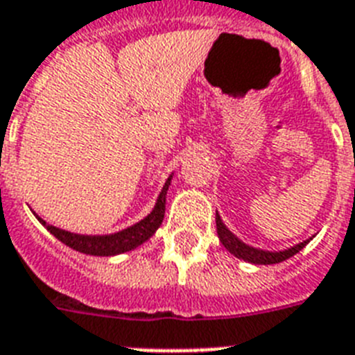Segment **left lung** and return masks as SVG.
I'll use <instances>...</instances> for the list:
<instances>
[{
  "label": "left lung",
  "mask_w": 355,
  "mask_h": 355,
  "mask_svg": "<svg viewBox=\"0 0 355 355\" xmlns=\"http://www.w3.org/2000/svg\"><path fill=\"white\" fill-rule=\"evenodd\" d=\"M215 220H217V233L223 246L237 259H243V261L252 262V264H277V262L286 261V259L293 257L295 253L301 252L302 248L312 241V239H308V241H302V243L288 248V250H281V252H268V250L250 246V244L243 243L237 235H233V233L226 227V224L223 223V218H220L218 213L215 215Z\"/></svg>",
  "instance_id": "left-lung-1"
}]
</instances>
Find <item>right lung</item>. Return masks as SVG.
Listing matches in <instances>:
<instances>
[{"label":"right lung","instance_id":"1","mask_svg":"<svg viewBox=\"0 0 355 355\" xmlns=\"http://www.w3.org/2000/svg\"><path fill=\"white\" fill-rule=\"evenodd\" d=\"M173 175L164 184L162 191L158 195L155 207L151 209L148 217H144L140 223L132 224V226L125 227L122 232L111 233V235H80V233H71L65 230L47 224L43 218L37 217V220L47 227L49 232L53 233L58 241H62L63 244H67L69 248H73L76 252L85 253V255H94V257H111V255H120V253L131 252L140 244L155 235L160 224L164 220V213H166V195L171 186Z\"/></svg>","mask_w":355,"mask_h":355}]
</instances>
